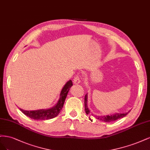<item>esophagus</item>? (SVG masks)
I'll use <instances>...</instances> for the list:
<instances>
[{"mask_svg": "<svg viewBox=\"0 0 150 150\" xmlns=\"http://www.w3.org/2000/svg\"><path fill=\"white\" fill-rule=\"evenodd\" d=\"M80 76L79 75H76V76H75V78L74 79V83L75 84H79L80 83Z\"/></svg>", "mask_w": 150, "mask_h": 150, "instance_id": "34e87169", "label": "esophagus"}]
</instances>
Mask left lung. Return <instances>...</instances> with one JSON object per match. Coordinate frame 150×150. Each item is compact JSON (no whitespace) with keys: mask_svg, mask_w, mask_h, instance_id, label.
<instances>
[{"mask_svg":"<svg viewBox=\"0 0 150 150\" xmlns=\"http://www.w3.org/2000/svg\"><path fill=\"white\" fill-rule=\"evenodd\" d=\"M85 112L87 115H90V110L87 107V94L85 95ZM129 112L125 113H116L113 115H107V116H95V118L96 119H98V120L102 121V122H113V121H115L118 119L122 118L124 117H125Z\"/></svg>","mask_w":150,"mask_h":150,"instance_id":"1","label":"left lung"}]
</instances>
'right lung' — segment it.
I'll use <instances>...</instances> for the list:
<instances>
[{
    "label": "right lung",
    "instance_id": "add662e5",
    "mask_svg": "<svg viewBox=\"0 0 150 150\" xmlns=\"http://www.w3.org/2000/svg\"><path fill=\"white\" fill-rule=\"evenodd\" d=\"M73 85L71 80H69L67 83L65 85L64 88H62L61 93H60V98L58 101V103L55 107H52L50 109L47 110H33V111H27L21 109V112L29 118L37 120H49L54 118L59 114L61 112V110L64 106L65 98L67 95L68 94L69 91L71 86Z\"/></svg>",
    "mask_w": 150,
    "mask_h": 150
}]
</instances>
